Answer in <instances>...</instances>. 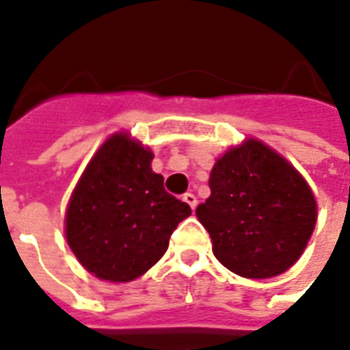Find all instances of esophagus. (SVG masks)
<instances>
[{"label": "esophagus", "instance_id": "34e87169", "mask_svg": "<svg viewBox=\"0 0 350 350\" xmlns=\"http://www.w3.org/2000/svg\"><path fill=\"white\" fill-rule=\"evenodd\" d=\"M182 198H183V202H187V204L191 206V210H195V208H197V197H195L193 193H185Z\"/></svg>", "mask_w": 350, "mask_h": 350}]
</instances>
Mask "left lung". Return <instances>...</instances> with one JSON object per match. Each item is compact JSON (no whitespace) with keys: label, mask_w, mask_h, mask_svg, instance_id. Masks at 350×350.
I'll list each match as a JSON object with an SVG mask.
<instances>
[{"label":"left lung","mask_w":350,"mask_h":350,"mask_svg":"<svg viewBox=\"0 0 350 350\" xmlns=\"http://www.w3.org/2000/svg\"><path fill=\"white\" fill-rule=\"evenodd\" d=\"M210 189L197 217L225 268L242 278L266 279L300 258L315 228L317 202L285 157L251 138L217 159Z\"/></svg>","instance_id":"8db88e82"}]
</instances>
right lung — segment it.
<instances>
[{
  "label": "right lung",
  "instance_id": "1",
  "mask_svg": "<svg viewBox=\"0 0 350 350\" xmlns=\"http://www.w3.org/2000/svg\"><path fill=\"white\" fill-rule=\"evenodd\" d=\"M153 153L116 133L93 155L65 215L67 243L80 264L105 281L140 278L168 247L189 204L165 191Z\"/></svg>",
  "mask_w": 350,
  "mask_h": 350
}]
</instances>
